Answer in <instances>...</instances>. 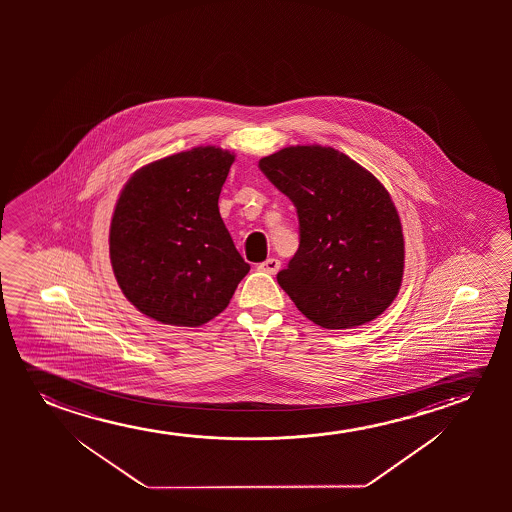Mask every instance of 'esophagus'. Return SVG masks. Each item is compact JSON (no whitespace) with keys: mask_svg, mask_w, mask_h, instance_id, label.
Wrapping results in <instances>:
<instances>
[{"mask_svg":"<svg viewBox=\"0 0 512 512\" xmlns=\"http://www.w3.org/2000/svg\"><path fill=\"white\" fill-rule=\"evenodd\" d=\"M280 260L278 259H267L266 262L260 264V271H264L267 274H276L280 271Z\"/></svg>","mask_w":512,"mask_h":512,"instance_id":"esophagus-1","label":"esophagus"}]
</instances>
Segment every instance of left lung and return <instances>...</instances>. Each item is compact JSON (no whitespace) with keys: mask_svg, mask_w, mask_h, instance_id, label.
Returning <instances> with one entry per match:
<instances>
[{"mask_svg":"<svg viewBox=\"0 0 512 512\" xmlns=\"http://www.w3.org/2000/svg\"><path fill=\"white\" fill-rule=\"evenodd\" d=\"M259 168L294 203L299 248L278 283L323 329L371 322L399 294L404 236L392 197L339 150L281 148Z\"/></svg>","mask_w":512,"mask_h":512,"instance_id":"1","label":"left lung"}]
</instances>
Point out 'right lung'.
Wrapping results in <instances>:
<instances>
[{
  "instance_id": "1",
  "label": "right lung",
  "mask_w": 512,
  "mask_h": 512,
  "mask_svg": "<svg viewBox=\"0 0 512 512\" xmlns=\"http://www.w3.org/2000/svg\"><path fill=\"white\" fill-rule=\"evenodd\" d=\"M234 155L197 147L138 169L120 192L110 260L134 308L199 327L222 313L250 266L232 243L218 196Z\"/></svg>"
}]
</instances>
